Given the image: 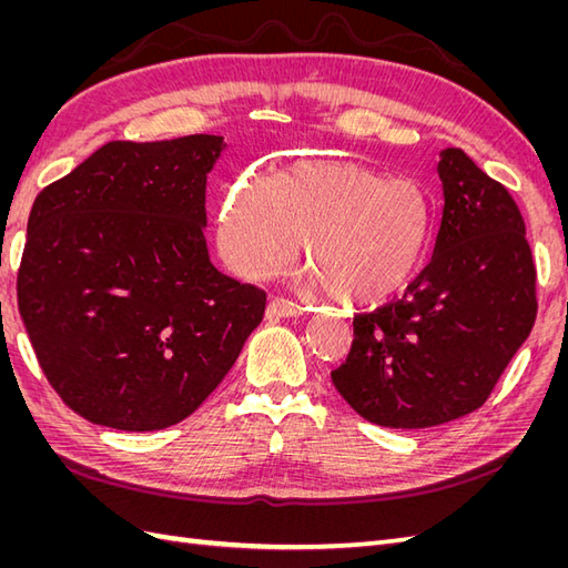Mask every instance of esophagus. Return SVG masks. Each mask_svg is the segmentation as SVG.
Instances as JSON below:
<instances>
[{"instance_id": "1", "label": "esophagus", "mask_w": 568, "mask_h": 568, "mask_svg": "<svg viewBox=\"0 0 568 568\" xmlns=\"http://www.w3.org/2000/svg\"><path fill=\"white\" fill-rule=\"evenodd\" d=\"M303 307L294 301H288L284 296H272L267 303V317L270 320H280V317H296L301 315Z\"/></svg>"}]
</instances>
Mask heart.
Wrapping results in <instances>:
<instances>
[{"mask_svg":"<svg viewBox=\"0 0 568 568\" xmlns=\"http://www.w3.org/2000/svg\"><path fill=\"white\" fill-rule=\"evenodd\" d=\"M434 234L432 199L355 161H307L227 194L217 242L244 277L294 265L307 242L317 284L346 305H379L415 280Z\"/></svg>","mask_w":568,"mask_h":568,"instance_id":"obj_1","label":"heart"}]
</instances>
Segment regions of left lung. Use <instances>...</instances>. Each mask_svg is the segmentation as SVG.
Returning a JSON list of instances; mask_svg holds the SVG:
<instances>
[{"label":"left lung","instance_id":"obj_1","mask_svg":"<svg viewBox=\"0 0 568 568\" xmlns=\"http://www.w3.org/2000/svg\"><path fill=\"white\" fill-rule=\"evenodd\" d=\"M443 215L432 263L405 296L353 320L332 382L359 417L390 428L459 419L488 400L536 322V265L507 189L462 149L438 161Z\"/></svg>","mask_w":568,"mask_h":568}]
</instances>
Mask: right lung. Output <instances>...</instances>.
Here are the masks:
<instances>
[{
	"instance_id": "add662e5",
	"label": "right lung",
	"mask_w": 568,
	"mask_h": 568,
	"mask_svg": "<svg viewBox=\"0 0 568 568\" xmlns=\"http://www.w3.org/2000/svg\"><path fill=\"white\" fill-rule=\"evenodd\" d=\"M225 140L109 142L28 217L19 311L61 400L92 424L159 432L225 379L265 291L205 246V180Z\"/></svg>"
}]
</instances>
